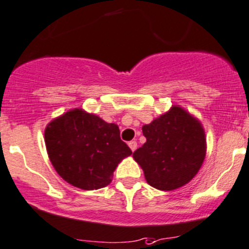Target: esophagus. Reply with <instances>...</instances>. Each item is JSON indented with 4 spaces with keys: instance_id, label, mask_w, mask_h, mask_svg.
<instances>
[{
    "instance_id": "obj_1",
    "label": "esophagus",
    "mask_w": 249,
    "mask_h": 249,
    "mask_svg": "<svg viewBox=\"0 0 249 249\" xmlns=\"http://www.w3.org/2000/svg\"><path fill=\"white\" fill-rule=\"evenodd\" d=\"M129 147H130V149H131V151L134 152L135 149L137 148V142L136 141H130L129 142Z\"/></svg>"
}]
</instances>
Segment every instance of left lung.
Instances as JSON below:
<instances>
[{
    "instance_id": "1",
    "label": "left lung",
    "mask_w": 249,
    "mask_h": 249,
    "mask_svg": "<svg viewBox=\"0 0 249 249\" xmlns=\"http://www.w3.org/2000/svg\"><path fill=\"white\" fill-rule=\"evenodd\" d=\"M146 142L132 157L148 185L171 191L195 178L207 151L204 129L198 119L178 106L142 126Z\"/></svg>"
}]
</instances>
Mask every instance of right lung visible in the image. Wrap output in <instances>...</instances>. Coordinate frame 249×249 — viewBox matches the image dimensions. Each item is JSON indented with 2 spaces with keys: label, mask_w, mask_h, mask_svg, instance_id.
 <instances>
[{
  "label": "right lung",
  "mask_w": 249,
  "mask_h": 249,
  "mask_svg": "<svg viewBox=\"0 0 249 249\" xmlns=\"http://www.w3.org/2000/svg\"><path fill=\"white\" fill-rule=\"evenodd\" d=\"M48 158L59 176L81 190H98L112 182L118 164L132 153L120 140L117 124L75 108L48 123Z\"/></svg>",
  "instance_id": "add662e5"
}]
</instances>
